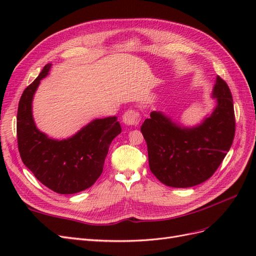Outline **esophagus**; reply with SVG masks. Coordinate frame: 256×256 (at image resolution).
I'll use <instances>...</instances> for the list:
<instances>
[{
  "label": "esophagus",
  "mask_w": 256,
  "mask_h": 256,
  "mask_svg": "<svg viewBox=\"0 0 256 256\" xmlns=\"http://www.w3.org/2000/svg\"><path fill=\"white\" fill-rule=\"evenodd\" d=\"M141 120V113L136 109H129L122 115V122L129 126H138Z\"/></svg>",
  "instance_id": "obj_1"
}]
</instances>
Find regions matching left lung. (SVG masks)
Instances as JSON below:
<instances>
[{"instance_id":"1","label":"left lung","mask_w":256,"mask_h":256,"mask_svg":"<svg viewBox=\"0 0 256 256\" xmlns=\"http://www.w3.org/2000/svg\"><path fill=\"white\" fill-rule=\"evenodd\" d=\"M212 97L216 109L196 128L177 126L160 112H152L141 126L150 171L168 187L188 188L206 182L230 148L236 129L233 97L220 76Z\"/></svg>"}]
</instances>
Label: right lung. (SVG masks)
<instances>
[{"mask_svg":"<svg viewBox=\"0 0 256 256\" xmlns=\"http://www.w3.org/2000/svg\"><path fill=\"white\" fill-rule=\"evenodd\" d=\"M47 64L23 90L17 114L18 150L23 164L46 187L60 194H72L90 188L102 175L113 138L122 132L116 116L95 120L67 140H52L35 126L32 99Z\"/></svg>","mask_w":256,"mask_h":256,"instance_id":"1","label":"right lung"}]
</instances>
